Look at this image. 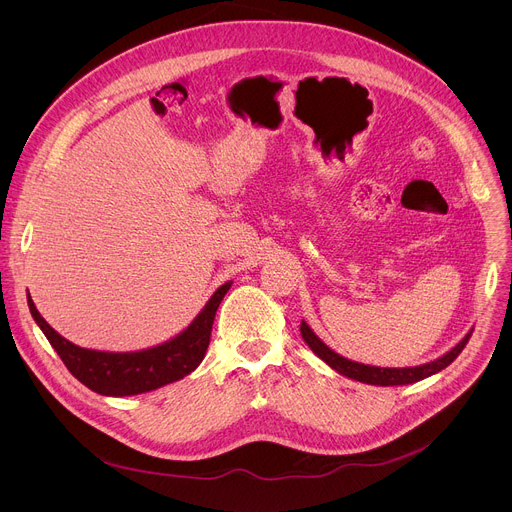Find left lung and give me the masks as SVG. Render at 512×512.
<instances>
[{
	"label": "left lung",
	"mask_w": 512,
	"mask_h": 512,
	"mask_svg": "<svg viewBox=\"0 0 512 512\" xmlns=\"http://www.w3.org/2000/svg\"><path fill=\"white\" fill-rule=\"evenodd\" d=\"M474 330V328H472ZM472 330L446 354H442L440 358H435L431 362L419 364V367H405V369H389V367H371V364H362V362H354L350 358L340 356L338 352H334L330 346H326L316 334L314 330L302 320L300 324V332L302 338L306 340V344L312 348L314 354H318L330 369H334L338 375H344L348 379L367 383V385H379V387H393V385H411L417 383L421 379H427L435 373L444 371L446 367L456 360V356L464 350V346L468 344Z\"/></svg>",
	"instance_id": "1"
}]
</instances>
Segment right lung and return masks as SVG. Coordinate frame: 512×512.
Wrapping results in <instances>:
<instances>
[{"label": "right lung", "instance_id": "obj_1", "mask_svg": "<svg viewBox=\"0 0 512 512\" xmlns=\"http://www.w3.org/2000/svg\"><path fill=\"white\" fill-rule=\"evenodd\" d=\"M231 285L233 281H227L218 287L206 302V306L190 322V326L184 328L180 334L158 346L135 352H103L81 348L60 336L40 316L30 294L28 306L32 318L36 320L52 348L58 352L72 377H77L85 387L99 395L129 397L150 393L164 385L180 381L198 367L210 342L214 314Z\"/></svg>", "mask_w": 512, "mask_h": 512}]
</instances>
